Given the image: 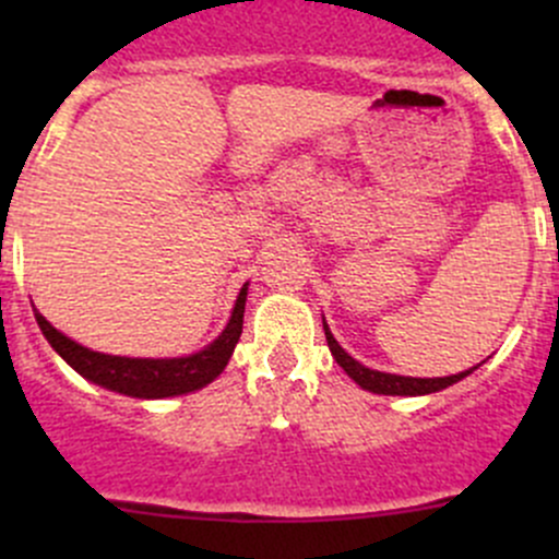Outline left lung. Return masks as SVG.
<instances>
[{"instance_id": "1", "label": "left lung", "mask_w": 559, "mask_h": 559, "mask_svg": "<svg viewBox=\"0 0 559 559\" xmlns=\"http://www.w3.org/2000/svg\"><path fill=\"white\" fill-rule=\"evenodd\" d=\"M324 335H326V346H330L332 357H335V362L341 365L343 370H346L348 379H354L359 386L368 389V392H376V394H400V397H414V394L441 392V389L456 384V381H462L465 376H471L473 370L478 368V365H476V368L465 370V373L447 376V379H411V376L381 373V370H370V368H365L362 362H357L354 357H348V354L341 348V343L332 337L326 321H324Z\"/></svg>"}]
</instances>
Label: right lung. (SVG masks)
Masks as SVG:
<instances>
[{
    "instance_id": "add662e5",
    "label": "right lung",
    "mask_w": 559,
    "mask_h": 559,
    "mask_svg": "<svg viewBox=\"0 0 559 559\" xmlns=\"http://www.w3.org/2000/svg\"><path fill=\"white\" fill-rule=\"evenodd\" d=\"M246 295L248 284H243L238 300H235L227 326H224V332L211 343V346H205L197 354H189V357L173 359H134L92 352V348L81 346V343H75L72 337L61 335V332L39 311H35V319L39 330H43L45 341H48L50 346H53V352L59 354L72 370H78L83 379H88L97 386L110 389V392L127 394V397L159 400L207 386L224 368H227L229 357H233L235 346H238L240 341V332H243Z\"/></svg>"
}]
</instances>
